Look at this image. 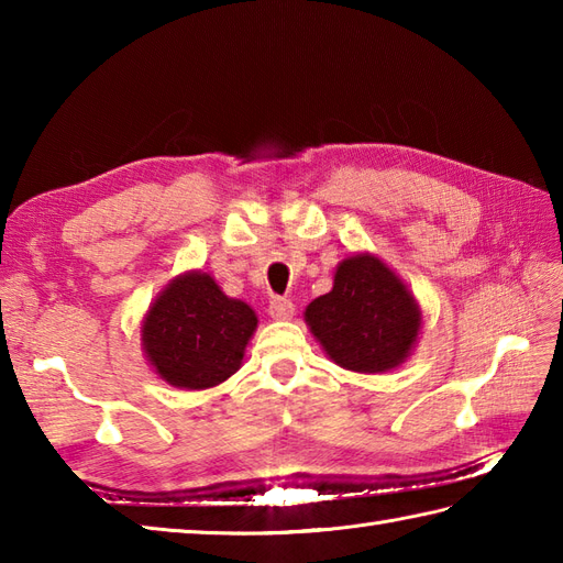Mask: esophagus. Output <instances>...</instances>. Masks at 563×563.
<instances>
[{"label":"esophagus","instance_id":"esophagus-1","mask_svg":"<svg viewBox=\"0 0 563 563\" xmlns=\"http://www.w3.org/2000/svg\"><path fill=\"white\" fill-rule=\"evenodd\" d=\"M268 314L273 319L285 321V319H290L295 314V305L288 300V297H273L271 305H268Z\"/></svg>","mask_w":563,"mask_h":563}]
</instances>
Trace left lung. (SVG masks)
I'll use <instances>...</instances> for the list:
<instances>
[{
  "mask_svg": "<svg viewBox=\"0 0 563 563\" xmlns=\"http://www.w3.org/2000/svg\"><path fill=\"white\" fill-rule=\"evenodd\" d=\"M305 319L333 363L353 373H385L409 355L421 312L404 283L375 256L345 258L331 292Z\"/></svg>",
  "mask_w": 563,
  "mask_h": 563,
  "instance_id": "obj_1",
  "label": "left lung"
}]
</instances>
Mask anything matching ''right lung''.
Wrapping results in <instances>:
<instances>
[{
  "instance_id": "add662e5",
  "label": "right lung",
  "mask_w": 563,
  "mask_h": 563,
  "mask_svg": "<svg viewBox=\"0 0 563 563\" xmlns=\"http://www.w3.org/2000/svg\"><path fill=\"white\" fill-rule=\"evenodd\" d=\"M256 321L254 309L230 300L210 275L186 273L150 307L142 343L169 385L208 389L242 365Z\"/></svg>"
}]
</instances>
